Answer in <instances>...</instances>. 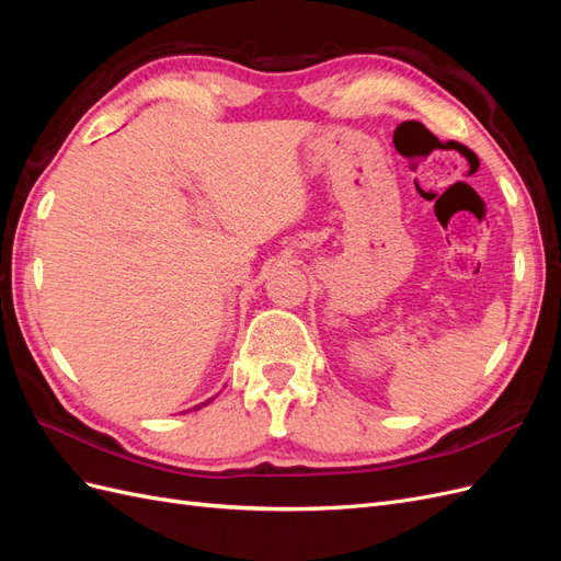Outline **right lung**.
<instances>
[{
    "mask_svg": "<svg viewBox=\"0 0 561 561\" xmlns=\"http://www.w3.org/2000/svg\"><path fill=\"white\" fill-rule=\"evenodd\" d=\"M206 404H208V402H206Z\"/></svg>",
    "mask_w": 561,
    "mask_h": 561,
    "instance_id": "right-lung-1",
    "label": "right lung"
}]
</instances>
